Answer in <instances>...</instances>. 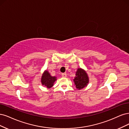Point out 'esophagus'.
<instances>
[{"label":"esophagus","instance_id":"esophagus-1","mask_svg":"<svg viewBox=\"0 0 129 129\" xmlns=\"http://www.w3.org/2000/svg\"><path fill=\"white\" fill-rule=\"evenodd\" d=\"M61 76L62 77H64V78H65L67 77V74H66V73H62L61 74Z\"/></svg>","mask_w":129,"mask_h":129}]
</instances>
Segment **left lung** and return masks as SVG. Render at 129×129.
I'll return each mask as SVG.
<instances>
[{
    "label": "left lung",
    "mask_w": 129,
    "mask_h": 129,
    "mask_svg": "<svg viewBox=\"0 0 129 129\" xmlns=\"http://www.w3.org/2000/svg\"><path fill=\"white\" fill-rule=\"evenodd\" d=\"M73 81L78 90L86 87L89 83V77L86 71L81 68H78Z\"/></svg>",
    "instance_id": "obj_1"
}]
</instances>
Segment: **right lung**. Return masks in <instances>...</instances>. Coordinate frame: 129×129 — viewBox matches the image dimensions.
I'll return each mask as SVG.
<instances>
[{
    "mask_svg": "<svg viewBox=\"0 0 129 129\" xmlns=\"http://www.w3.org/2000/svg\"><path fill=\"white\" fill-rule=\"evenodd\" d=\"M57 80V77L51 76L47 70H45L41 77V82L42 85L48 88H50L53 86L54 83Z\"/></svg>",
    "mask_w": 129,
    "mask_h": 129,
    "instance_id": "obj_1",
    "label": "right lung"
}]
</instances>
